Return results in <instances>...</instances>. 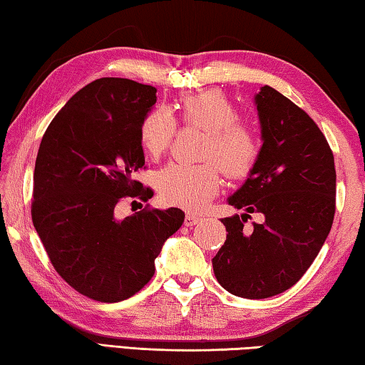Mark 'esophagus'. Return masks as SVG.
<instances>
[{"label": "esophagus", "instance_id": "1", "mask_svg": "<svg viewBox=\"0 0 365 365\" xmlns=\"http://www.w3.org/2000/svg\"><path fill=\"white\" fill-rule=\"evenodd\" d=\"M202 218L199 215H195V213H187L186 215V218H184V225L186 226H194V225H197V222H199Z\"/></svg>", "mask_w": 365, "mask_h": 365}]
</instances>
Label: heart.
Instances as JSON below:
<instances>
[{"mask_svg": "<svg viewBox=\"0 0 365 365\" xmlns=\"http://www.w3.org/2000/svg\"><path fill=\"white\" fill-rule=\"evenodd\" d=\"M179 118L184 125L205 130L199 165L171 163L158 173L160 195L171 205L200 210L221 187L225 175L245 178L259 157V140L250 126L239 121V112L220 89L190 94L178 102ZM176 134V121L163 108H153L139 128V140L145 153L160 158L168 152ZM218 163L220 165H215Z\"/></svg>", "mask_w": 365, "mask_h": 365, "instance_id": "obj_1", "label": "heart"}]
</instances>
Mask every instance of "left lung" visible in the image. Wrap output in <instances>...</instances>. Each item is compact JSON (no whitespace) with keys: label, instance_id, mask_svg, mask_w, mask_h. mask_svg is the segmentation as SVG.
<instances>
[{"label":"left lung","instance_id":"obj_1","mask_svg":"<svg viewBox=\"0 0 365 365\" xmlns=\"http://www.w3.org/2000/svg\"><path fill=\"white\" fill-rule=\"evenodd\" d=\"M255 104L263 145L227 199L247 213L221 220L227 237L213 271L232 295L261 299L289 290L316 259L334 222L336 173L327 139L303 108L267 85ZM248 212L265 215L252 233L243 231Z\"/></svg>","mask_w":365,"mask_h":365}]
</instances>
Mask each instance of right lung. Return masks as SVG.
<instances>
[{
    "label": "right lung",
    "mask_w": 365,
    "mask_h": 365,
    "mask_svg": "<svg viewBox=\"0 0 365 365\" xmlns=\"http://www.w3.org/2000/svg\"><path fill=\"white\" fill-rule=\"evenodd\" d=\"M155 93L128 78L94 80L61 108L38 149L31 221L57 274L101 303L143 289L165 240L184 221L179 208L115 218L126 197L153 195L134 173L144 166L139 128Z\"/></svg>",
    "instance_id": "1"
}]
</instances>
